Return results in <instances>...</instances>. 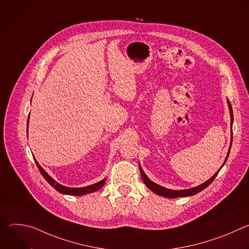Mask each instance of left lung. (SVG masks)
Masks as SVG:
<instances>
[{"label": "left lung", "mask_w": 249, "mask_h": 249, "mask_svg": "<svg viewBox=\"0 0 249 249\" xmlns=\"http://www.w3.org/2000/svg\"><path fill=\"white\" fill-rule=\"evenodd\" d=\"M228 105H229V109H230V114H231V145H230V149H229V152H228V155L226 157V160L224 161V164L226 163L228 158H229V155H230V151H231V144H232V122H233V113H232V108H231V102L229 101L228 99ZM224 164L221 166V168L224 166ZM139 168H140V172H141V175H142V178H143L144 180V183L147 185V187L152 190L154 193L160 195V196H163V197H166V198H177V197H187V196H192V195H195L197 193H199L200 191L204 190L206 187H208L213 181H214V179L216 178V176L218 175L219 171L221 170V168L213 175L210 179H208L207 181H205L204 183L196 186V187H193V188H190V189H184V190H172V189H168V188H165L163 186H160L157 183H155L154 181H152L149 177L146 175L145 171L143 170V168H142L140 162H139Z\"/></svg>", "instance_id": "left-lung-1"}]
</instances>
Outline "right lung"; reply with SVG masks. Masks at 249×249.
<instances>
[{
    "instance_id": "1",
    "label": "right lung",
    "mask_w": 249,
    "mask_h": 249,
    "mask_svg": "<svg viewBox=\"0 0 249 249\" xmlns=\"http://www.w3.org/2000/svg\"><path fill=\"white\" fill-rule=\"evenodd\" d=\"M28 119H29V116H28ZM28 119H27V135H28ZM28 137V136H27ZM35 160V163H36L40 173L42 174V176L45 178V180L52 186L54 187L58 192L62 193V194H66V195H74V196H83V195H86V194H89V193H92V192H95L97 191L98 189H100L104 184H105V181H106V178L102 179L101 181L97 182V183H94L92 185H89V186H86V187H80V188H74V187H67V186H64L58 182H56L52 177L41 167V165L36 161V160L34 159Z\"/></svg>"
}]
</instances>
